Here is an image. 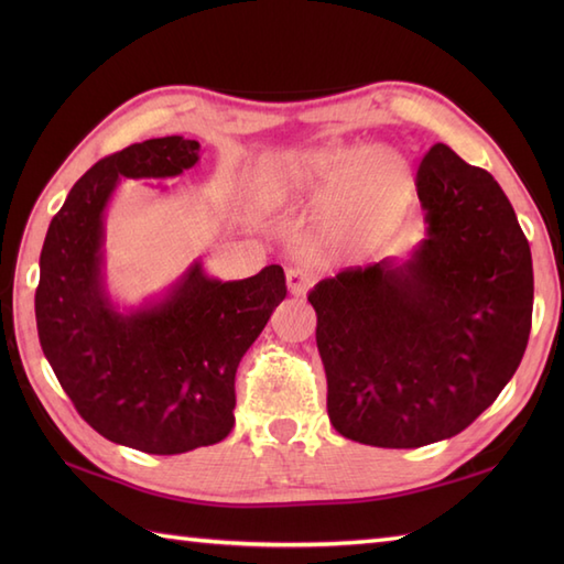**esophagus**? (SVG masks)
I'll list each match as a JSON object with an SVG mask.
<instances>
[{"label":"esophagus","mask_w":564,"mask_h":564,"mask_svg":"<svg viewBox=\"0 0 564 564\" xmlns=\"http://www.w3.org/2000/svg\"><path fill=\"white\" fill-rule=\"evenodd\" d=\"M285 285H289V293L301 297L307 293L310 285H313V273H307L303 269H289L285 271Z\"/></svg>","instance_id":"esophagus-1"}]
</instances>
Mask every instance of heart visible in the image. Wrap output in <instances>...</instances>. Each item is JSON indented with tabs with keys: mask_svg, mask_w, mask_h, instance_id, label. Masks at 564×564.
I'll list each match as a JSON object with an SVG mask.
<instances>
[{
	"mask_svg": "<svg viewBox=\"0 0 564 564\" xmlns=\"http://www.w3.org/2000/svg\"><path fill=\"white\" fill-rule=\"evenodd\" d=\"M414 191L404 154L388 145L356 150L327 142L281 160L263 182L271 208L295 200H321L317 232L337 254L364 257L402 225Z\"/></svg>",
	"mask_w": 564,
	"mask_h": 564,
	"instance_id": "b5f03b06",
	"label": "heart"
}]
</instances>
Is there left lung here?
Masks as SVG:
<instances>
[{"label": "left lung", "mask_w": 564, "mask_h": 564, "mask_svg": "<svg viewBox=\"0 0 564 564\" xmlns=\"http://www.w3.org/2000/svg\"><path fill=\"white\" fill-rule=\"evenodd\" d=\"M416 194L422 242L307 293L329 422L378 448L460 434L517 373L531 332V247L495 176L438 142Z\"/></svg>", "instance_id": "8db88e82"}]
</instances>
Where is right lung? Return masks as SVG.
<instances>
[{
	"label": "right lung",
	"mask_w": 564,
	"mask_h": 564,
	"mask_svg": "<svg viewBox=\"0 0 564 564\" xmlns=\"http://www.w3.org/2000/svg\"><path fill=\"white\" fill-rule=\"evenodd\" d=\"M198 142H135L72 186L47 227L35 325L59 386L94 431L152 455L223 441L235 426V373L285 297L279 263L220 281L200 257L140 305L118 303L106 275V210L123 178L182 176ZM162 191L166 186L158 184Z\"/></svg>",
	"instance_id": "obj_1"
}]
</instances>
